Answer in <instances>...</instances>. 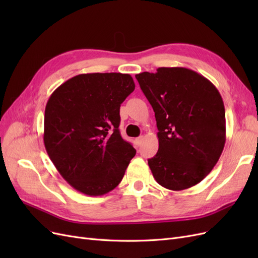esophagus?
Listing matches in <instances>:
<instances>
[{
  "mask_svg": "<svg viewBox=\"0 0 258 258\" xmlns=\"http://www.w3.org/2000/svg\"><path fill=\"white\" fill-rule=\"evenodd\" d=\"M143 137H139V138H137L136 139V143H137V145L139 146V145H141V143H142V141H143Z\"/></svg>",
  "mask_w": 258,
  "mask_h": 258,
  "instance_id": "obj_1",
  "label": "esophagus"
}]
</instances>
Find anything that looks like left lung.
<instances>
[{
    "instance_id": "left-lung-1",
    "label": "left lung",
    "mask_w": 258,
    "mask_h": 258,
    "mask_svg": "<svg viewBox=\"0 0 258 258\" xmlns=\"http://www.w3.org/2000/svg\"><path fill=\"white\" fill-rule=\"evenodd\" d=\"M157 121L158 152L148 159L154 178L170 190L200 183L226 141L223 99L205 76L186 68H158L136 75Z\"/></svg>"
}]
</instances>
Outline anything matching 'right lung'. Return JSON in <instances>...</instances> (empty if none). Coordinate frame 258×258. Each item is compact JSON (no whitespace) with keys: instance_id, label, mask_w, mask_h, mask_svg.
<instances>
[{"instance_id":"right-lung-1","label":"right lung","mask_w":258,"mask_h":258,"mask_svg":"<svg viewBox=\"0 0 258 258\" xmlns=\"http://www.w3.org/2000/svg\"><path fill=\"white\" fill-rule=\"evenodd\" d=\"M131 75L80 74L54 90L44 116V144L73 188L102 196L120 183L137 151L119 132V108L135 90Z\"/></svg>"}]
</instances>
